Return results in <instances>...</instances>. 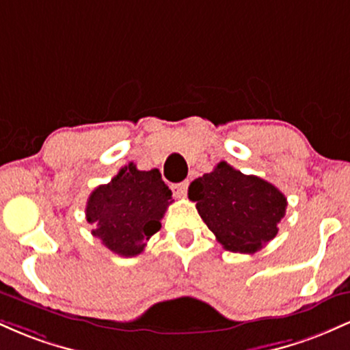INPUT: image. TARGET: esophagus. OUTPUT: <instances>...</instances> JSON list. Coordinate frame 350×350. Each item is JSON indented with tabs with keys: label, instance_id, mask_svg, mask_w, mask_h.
<instances>
[{
	"label": "esophagus",
	"instance_id": "obj_1",
	"mask_svg": "<svg viewBox=\"0 0 350 350\" xmlns=\"http://www.w3.org/2000/svg\"><path fill=\"white\" fill-rule=\"evenodd\" d=\"M187 187H189V180H184V183L172 184L171 189H172V192H174L176 198H186Z\"/></svg>",
	"mask_w": 350,
	"mask_h": 350
}]
</instances>
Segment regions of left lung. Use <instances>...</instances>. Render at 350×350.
<instances>
[{
    "label": "left lung",
    "mask_w": 350,
    "mask_h": 350,
    "mask_svg": "<svg viewBox=\"0 0 350 350\" xmlns=\"http://www.w3.org/2000/svg\"><path fill=\"white\" fill-rule=\"evenodd\" d=\"M189 199L219 243L239 253H255L275 239L288 206L280 189L226 161L192 180Z\"/></svg>",
    "instance_id": "8db88e82"
}]
</instances>
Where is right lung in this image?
<instances>
[{
  "mask_svg": "<svg viewBox=\"0 0 350 350\" xmlns=\"http://www.w3.org/2000/svg\"><path fill=\"white\" fill-rule=\"evenodd\" d=\"M171 196L161 172L139 171L130 163L88 198L85 217L92 235L116 255H139L151 235L161 228Z\"/></svg>",
  "mask_w": 350,
  "mask_h": 350,
  "instance_id": "obj_1",
  "label": "right lung"
}]
</instances>
